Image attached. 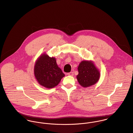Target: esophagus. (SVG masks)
I'll return each instance as SVG.
<instances>
[{"mask_svg":"<svg viewBox=\"0 0 133 133\" xmlns=\"http://www.w3.org/2000/svg\"><path fill=\"white\" fill-rule=\"evenodd\" d=\"M67 75L68 76H74V72H70L68 73Z\"/></svg>","mask_w":133,"mask_h":133,"instance_id":"34e87169","label":"esophagus"}]
</instances>
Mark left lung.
<instances>
[{"instance_id": "left-lung-1", "label": "left lung", "mask_w": 133, "mask_h": 133, "mask_svg": "<svg viewBox=\"0 0 133 133\" xmlns=\"http://www.w3.org/2000/svg\"><path fill=\"white\" fill-rule=\"evenodd\" d=\"M77 79L79 83L84 88L89 87L96 83L100 78V72L91 61H82L78 67Z\"/></svg>"}]
</instances>
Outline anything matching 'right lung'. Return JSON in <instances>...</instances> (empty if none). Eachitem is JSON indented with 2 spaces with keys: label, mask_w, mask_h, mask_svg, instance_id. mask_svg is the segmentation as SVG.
<instances>
[{
  "label": "right lung",
  "mask_w": 133,
  "mask_h": 133,
  "mask_svg": "<svg viewBox=\"0 0 133 133\" xmlns=\"http://www.w3.org/2000/svg\"><path fill=\"white\" fill-rule=\"evenodd\" d=\"M34 75L42 86L51 89L57 86L65 76L57 65L55 58L42 54L37 59L34 66Z\"/></svg>",
  "instance_id": "right-lung-1"
}]
</instances>
